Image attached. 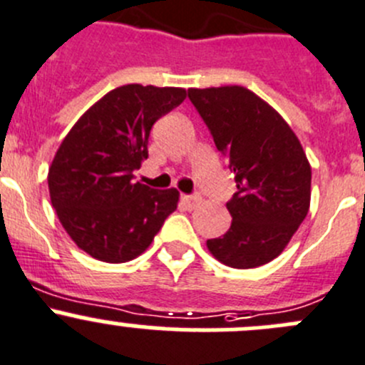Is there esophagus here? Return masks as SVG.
Masks as SVG:
<instances>
[{"label":"esophagus","mask_w":365,"mask_h":365,"mask_svg":"<svg viewBox=\"0 0 365 365\" xmlns=\"http://www.w3.org/2000/svg\"><path fill=\"white\" fill-rule=\"evenodd\" d=\"M200 203H201L200 196H187V194H183L182 196V205L187 208V210H192V208H196Z\"/></svg>","instance_id":"1"}]
</instances>
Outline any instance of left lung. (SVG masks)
<instances>
[{"label":"left lung","mask_w":365,"mask_h":365,"mask_svg":"<svg viewBox=\"0 0 365 365\" xmlns=\"http://www.w3.org/2000/svg\"><path fill=\"white\" fill-rule=\"evenodd\" d=\"M189 100L230 160L237 192L226 203L232 226L208 239L221 264L251 269L277 258L310 207V169L285 119L240 85L189 88Z\"/></svg>","instance_id":"1"}]
</instances>
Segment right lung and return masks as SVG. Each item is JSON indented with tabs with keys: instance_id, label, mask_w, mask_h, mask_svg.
<instances>
[{
	"instance_id": "obj_1",
	"label": "right lung",
	"mask_w": 365,
	"mask_h": 365,
	"mask_svg": "<svg viewBox=\"0 0 365 365\" xmlns=\"http://www.w3.org/2000/svg\"><path fill=\"white\" fill-rule=\"evenodd\" d=\"M185 98L180 87L123 85L88 108L56 150L51 205L73 242L96 260L139 257L178 207V190L150 189L133 182V171L148 158L151 126Z\"/></svg>"
}]
</instances>
